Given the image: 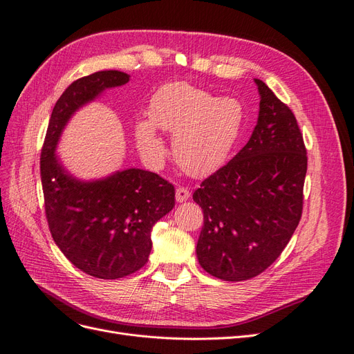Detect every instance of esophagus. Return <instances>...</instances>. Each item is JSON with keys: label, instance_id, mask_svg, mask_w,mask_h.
Wrapping results in <instances>:
<instances>
[{"label": "esophagus", "instance_id": "34e87169", "mask_svg": "<svg viewBox=\"0 0 354 354\" xmlns=\"http://www.w3.org/2000/svg\"><path fill=\"white\" fill-rule=\"evenodd\" d=\"M175 197H176L178 203H184L191 197V192L185 187H179V188H176V196Z\"/></svg>", "mask_w": 354, "mask_h": 354}]
</instances>
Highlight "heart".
Wrapping results in <instances>:
<instances>
[{
  "instance_id": "heart-1",
  "label": "heart",
  "mask_w": 354,
  "mask_h": 354,
  "mask_svg": "<svg viewBox=\"0 0 354 354\" xmlns=\"http://www.w3.org/2000/svg\"><path fill=\"white\" fill-rule=\"evenodd\" d=\"M244 127V107L235 98H221L185 82L163 85L150 102V120L136 123L138 145L160 157L165 145L157 130L174 133V156L188 175L218 170L230 157Z\"/></svg>"
}]
</instances>
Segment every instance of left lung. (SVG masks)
<instances>
[{"label":"left lung","mask_w":354,"mask_h":354,"mask_svg":"<svg viewBox=\"0 0 354 354\" xmlns=\"http://www.w3.org/2000/svg\"><path fill=\"white\" fill-rule=\"evenodd\" d=\"M259 118L248 142L194 192L204 225L197 259L223 281L257 277L275 261L303 210L307 156L292 111L254 79Z\"/></svg>","instance_id":"left-lung-1"}]
</instances>
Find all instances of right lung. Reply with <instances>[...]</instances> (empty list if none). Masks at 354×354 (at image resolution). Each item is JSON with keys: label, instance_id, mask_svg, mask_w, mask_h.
Returning <instances> with one entry per match:
<instances>
[{"label": "right lung", "instance_id": "1", "mask_svg": "<svg viewBox=\"0 0 354 354\" xmlns=\"http://www.w3.org/2000/svg\"><path fill=\"white\" fill-rule=\"evenodd\" d=\"M129 75L101 71L66 88L53 109L41 153L45 214L54 243L72 263L100 279L141 269L151 252V230L175 207V188L142 169L116 170L100 179L72 175L57 157L62 133L75 113Z\"/></svg>", "mask_w": 354, "mask_h": 354}]
</instances>
